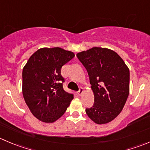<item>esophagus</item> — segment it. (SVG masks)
I'll use <instances>...</instances> for the list:
<instances>
[{
    "instance_id": "obj_1",
    "label": "esophagus",
    "mask_w": 150,
    "mask_h": 150,
    "mask_svg": "<svg viewBox=\"0 0 150 150\" xmlns=\"http://www.w3.org/2000/svg\"><path fill=\"white\" fill-rule=\"evenodd\" d=\"M83 93V89L82 88H79V90H78V95H82V94Z\"/></svg>"
}]
</instances>
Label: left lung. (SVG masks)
<instances>
[{
    "label": "left lung",
    "mask_w": 150,
    "mask_h": 150,
    "mask_svg": "<svg viewBox=\"0 0 150 150\" xmlns=\"http://www.w3.org/2000/svg\"><path fill=\"white\" fill-rule=\"evenodd\" d=\"M86 69L94 96L88 117L98 125L114 120L123 109L129 95L130 71L114 50L94 47L76 55Z\"/></svg>",
    "instance_id": "1"
}]
</instances>
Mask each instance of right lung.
Returning <instances> with one entry per match:
<instances>
[{"label":"right lung","instance_id":"right-lung-1","mask_svg":"<svg viewBox=\"0 0 150 150\" xmlns=\"http://www.w3.org/2000/svg\"><path fill=\"white\" fill-rule=\"evenodd\" d=\"M75 57L72 52L60 47L39 49L23 69V94L36 118L52 123L60 118L73 99L64 90L61 69Z\"/></svg>","mask_w":150,"mask_h":150}]
</instances>
